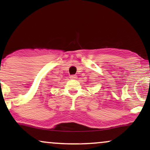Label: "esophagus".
Instances as JSON below:
<instances>
[{
	"label": "esophagus",
	"instance_id": "34e87169",
	"mask_svg": "<svg viewBox=\"0 0 150 150\" xmlns=\"http://www.w3.org/2000/svg\"><path fill=\"white\" fill-rule=\"evenodd\" d=\"M70 78L74 80V79H77V76L76 75H71V76H70Z\"/></svg>",
	"mask_w": 150,
	"mask_h": 150
}]
</instances>
